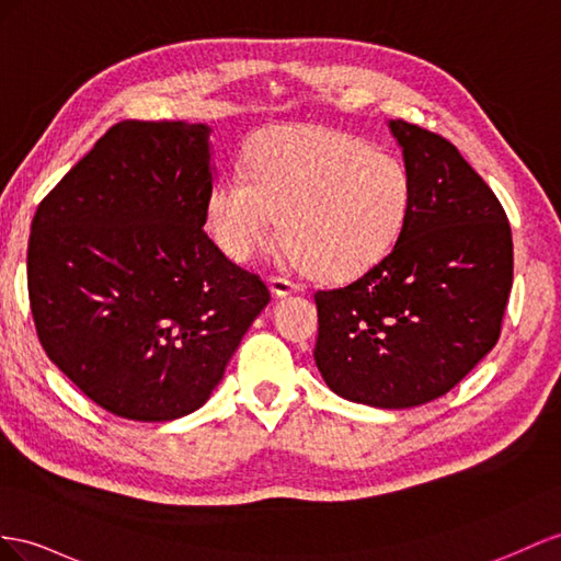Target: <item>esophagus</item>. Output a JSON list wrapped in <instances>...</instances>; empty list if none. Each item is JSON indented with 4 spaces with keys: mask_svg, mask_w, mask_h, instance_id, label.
<instances>
[{
    "mask_svg": "<svg viewBox=\"0 0 561 561\" xmlns=\"http://www.w3.org/2000/svg\"><path fill=\"white\" fill-rule=\"evenodd\" d=\"M267 286H270V291L275 294L277 298L289 296V294H296V291H298V286H296L294 282H289L286 277H275V275H272V277L267 279Z\"/></svg>",
    "mask_w": 561,
    "mask_h": 561,
    "instance_id": "34e87169",
    "label": "esophagus"
}]
</instances>
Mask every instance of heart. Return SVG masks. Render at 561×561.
<instances>
[{"label":"heart","instance_id":"obj_1","mask_svg":"<svg viewBox=\"0 0 561 561\" xmlns=\"http://www.w3.org/2000/svg\"><path fill=\"white\" fill-rule=\"evenodd\" d=\"M247 172H229L208 194V227L220 249L247 261L284 227L308 275L343 282L393 251L412 208L405 163L367 141L320 127L263 137Z\"/></svg>","mask_w":561,"mask_h":561}]
</instances>
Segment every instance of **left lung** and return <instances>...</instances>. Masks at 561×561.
I'll use <instances>...</instances> for the list:
<instances>
[{"instance_id":"8db88e82","label":"left lung","mask_w":561,"mask_h":561,"mask_svg":"<svg viewBox=\"0 0 561 561\" xmlns=\"http://www.w3.org/2000/svg\"><path fill=\"white\" fill-rule=\"evenodd\" d=\"M412 180L393 251L360 279L314 294V365L336 396L405 410L448 393L500 339L512 289V229L500 201L448 139L389 121Z\"/></svg>"}]
</instances>
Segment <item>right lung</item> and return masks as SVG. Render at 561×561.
<instances>
[{
    "label": "right lung",
    "instance_id": "1",
    "mask_svg": "<svg viewBox=\"0 0 561 561\" xmlns=\"http://www.w3.org/2000/svg\"><path fill=\"white\" fill-rule=\"evenodd\" d=\"M210 127L123 121L37 206L27 294L49 360L135 422L192 414L270 304L204 232Z\"/></svg>",
    "mask_w": 561,
    "mask_h": 561
}]
</instances>
